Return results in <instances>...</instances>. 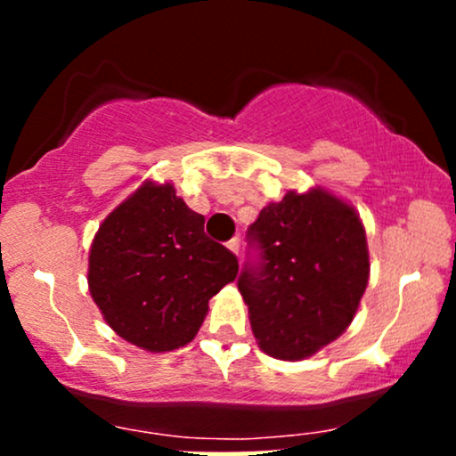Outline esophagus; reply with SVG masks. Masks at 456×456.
Segmentation results:
<instances>
[{"label":"esophagus","mask_w":456,"mask_h":456,"mask_svg":"<svg viewBox=\"0 0 456 456\" xmlns=\"http://www.w3.org/2000/svg\"><path fill=\"white\" fill-rule=\"evenodd\" d=\"M227 246H229V250H232V253H233V255H238V257H240V240H238V238L229 240V242H227Z\"/></svg>","instance_id":"esophagus-1"}]
</instances>
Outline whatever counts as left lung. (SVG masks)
<instances>
[{"label":"left lung","mask_w":456,"mask_h":456,"mask_svg":"<svg viewBox=\"0 0 456 456\" xmlns=\"http://www.w3.org/2000/svg\"><path fill=\"white\" fill-rule=\"evenodd\" d=\"M238 289L259 347L302 360L338 338L369 282L366 233L352 206L323 188L270 203L246 232Z\"/></svg>","instance_id":"obj_1"}]
</instances>
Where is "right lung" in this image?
Segmentation results:
<instances>
[{
    "mask_svg": "<svg viewBox=\"0 0 456 456\" xmlns=\"http://www.w3.org/2000/svg\"><path fill=\"white\" fill-rule=\"evenodd\" d=\"M203 223L174 184L154 182L104 218L87 282L104 322L124 341L156 354L184 347L210 297L238 276V257L208 238Z\"/></svg>",
    "mask_w": 456,
    "mask_h": 456,
    "instance_id": "right-lung-1",
    "label": "right lung"
}]
</instances>
